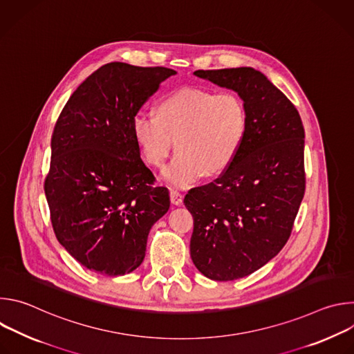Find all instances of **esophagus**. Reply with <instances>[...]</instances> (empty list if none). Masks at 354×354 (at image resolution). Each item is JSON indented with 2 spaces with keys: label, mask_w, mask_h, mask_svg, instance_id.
Segmentation results:
<instances>
[{
  "label": "esophagus",
  "mask_w": 354,
  "mask_h": 354,
  "mask_svg": "<svg viewBox=\"0 0 354 354\" xmlns=\"http://www.w3.org/2000/svg\"><path fill=\"white\" fill-rule=\"evenodd\" d=\"M169 197H171V203L175 206H180L182 201H183V196L180 192L178 190H171L169 192Z\"/></svg>",
  "instance_id": "esophagus-1"
}]
</instances>
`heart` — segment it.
Segmentation results:
<instances>
[{
  "label": "heart",
  "instance_id": "heart-1",
  "mask_svg": "<svg viewBox=\"0 0 354 354\" xmlns=\"http://www.w3.org/2000/svg\"><path fill=\"white\" fill-rule=\"evenodd\" d=\"M246 129V109L238 95L198 88L164 96L157 115L138 111L133 118L134 137L149 165L162 167L176 138L179 151L162 175L182 189L224 172L238 156Z\"/></svg>",
  "mask_w": 354,
  "mask_h": 354
}]
</instances>
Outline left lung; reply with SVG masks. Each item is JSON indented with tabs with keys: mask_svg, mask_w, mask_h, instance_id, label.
Masks as SVG:
<instances>
[{
	"mask_svg": "<svg viewBox=\"0 0 354 354\" xmlns=\"http://www.w3.org/2000/svg\"><path fill=\"white\" fill-rule=\"evenodd\" d=\"M235 91L248 129L232 164L183 203L193 216L190 257L217 281L245 277L273 259L291 235L306 192L304 126L290 99L250 67L197 70Z\"/></svg>",
	"mask_w": 354,
	"mask_h": 354,
	"instance_id": "8db88e82",
	"label": "left lung"
}]
</instances>
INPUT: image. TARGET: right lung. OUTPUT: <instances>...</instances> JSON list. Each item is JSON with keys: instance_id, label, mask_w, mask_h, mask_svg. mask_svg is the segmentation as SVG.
Instances as JSON below:
<instances>
[{"instance_id": "add662e5", "label": "right lung", "mask_w": 354, "mask_h": 354, "mask_svg": "<svg viewBox=\"0 0 354 354\" xmlns=\"http://www.w3.org/2000/svg\"><path fill=\"white\" fill-rule=\"evenodd\" d=\"M176 71L109 63L70 96L52 136L44 193L53 231L82 266L106 276L137 269L148 232L169 209L140 157L133 118Z\"/></svg>"}]
</instances>
